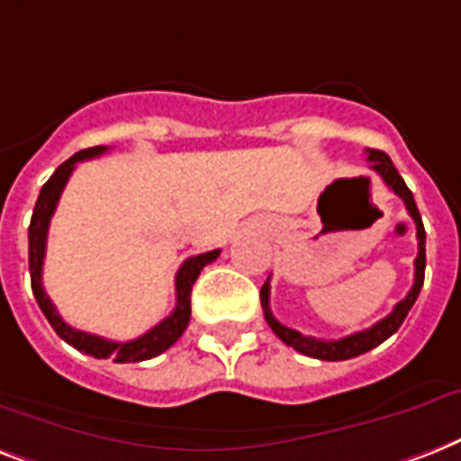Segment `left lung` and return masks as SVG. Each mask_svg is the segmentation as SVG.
Segmentation results:
<instances>
[{"label":"left lung","instance_id":"left-lung-1","mask_svg":"<svg viewBox=\"0 0 461 461\" xmlns=\"http://www.w3.org/2000/svg\"><path fill=\"white\" fill-rule=\"evenodd\" d=\"M366 160L372 163V170L379 175L384 182L388 185V189H393L395 196L402 198V203H405L407 212H410V218L414 220L417 224V239H419V253L414 258V284L410 294L402 298V301L393 308V312L384 320H379L374 327L365 329V331H355V334L346 336V339L339 340H324V339H315V336H303L301 331H295V329L284 327L282 321H276L275 315H272V310H269V279L263 284V289H260V303H263V312L265 320H267L269 329L275 331L279 339L291 346L298 353L308 355V357H315V360H327V362H340V360H350V357H357V355L366 353V350H372V348L381 346L384 340L391 339L395 331L400 329V324L405 321L407 312L412 310L414 301H417L419 291L424 286V269H426V231L424 224H421V215L417 211V203H414L412 192L407 189L405 179L400 177L395 166H393V160L388 158L384 151H376V149H366Z\"/></svg>","mask_w":461,"mask_h":461}]
</instances>
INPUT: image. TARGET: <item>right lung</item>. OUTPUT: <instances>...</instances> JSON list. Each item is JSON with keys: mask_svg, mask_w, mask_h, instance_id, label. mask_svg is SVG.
Returning <instances> with one entry per match:
<instances>
[{"mask_svg": "<svg viewBox=\"0 0 461 461\" xmlns=\"http://www.w3.org/2000/svg\"><path fill=\"white\" fill-rule=\"evenodd\" d=\"M106 151V146H95V149H85V151H77L75 156H70L66 163L56 167V172L47 179V185L42 186V192L37 196L35 211H32V220H30L28 227V263H30V282H32V294H35V301L40 305V310L44 312V317L49 320V324L54 327V331L61 336L68 346L77 348L80 353L92 355V357H99V360H106L111 357L113 362H141L151 360L156 355L166 353L167 348L185 334L186 324H189V317H192V286L194 282L201 275V269L208 263H212L215 258L220 256L218 250H208V253H201V256L186 258L182 267L177 269V276H175V294H177V303H175V310L163 321H158L156 327L149 329L146 334H141L140 339L125 340V343H118V340L101 339V336L87 334V331H80V329L68 327L66 321L61 320V315L56 312L54 303L47 295L42 286V265H44V250H47V231L49 222H51V215L56 211V203L61 198L63 186L68 182V177L73 175L75 163L80 160L95 158Z\"/></svg>", "mask_w": 461, "mask_h": 461, "instance_id": "1", "label": "right lung"}]
</instances>
